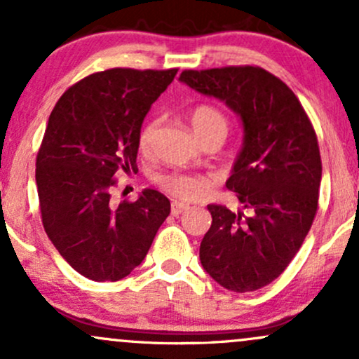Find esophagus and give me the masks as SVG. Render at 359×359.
Segmentation results:
<instances>
[{
    "mask_svg": "<svg viewBox=\"0 0 359 359\" xmlns=\"http://www.w3.org/2000/svg\"><path fill=\"white\" fill-rule=\"evenodd\" d=\"M189 205L184 204V203H174L172 204V216H179V214H182L184 211H187Z\"/></svg>",
    "mask_w": 359,
    "mask_h": 359,
    "instance_id": "obj_1",
    "label": "esophagus"
}]
</instances>
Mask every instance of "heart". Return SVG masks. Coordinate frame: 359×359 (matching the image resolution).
<instances>
[{"label":"heart","mask_w":359,"mask_h":359,"mask_svg":"<svg viewBox=\"0 0 359 359\" xmlns=\"http://www.w3.org/2000/svg\"><path fill=\"white\" fill-rule=\"evenodd\" d=\"M191 123L197 137H201V135L208 133L211 130H216V128L226 130L224 116L216 108L208 104H201L197 108H194L191 114ZM156 126H158V121L151 119L140 131L138 147L142 151H148L151 148V143H154L156 133ZM156 184L163 191L170 192L172 196L185 201L199 199L205 192V189H208V182L204 179L187 174H160L156 175Z\"/></svg>","instance_id":"heart-1"}]
</instances>
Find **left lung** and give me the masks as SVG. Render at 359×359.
<instances>
[{"label":"left lung","instance_id":"1","mask_svg":"<svg viewBox=\"0 0 359 359\" xmlns=\"http://www.w3.org/2000/svg\"><path fill=\"white\" fill-rule=\"evenodd\" d=\"M179 81L240 116L243 145L226 187L251 214L209 204L199 258L221 287L258 290L287 269L314 221L323 177L316 131L297 96L262 67L184 71Z\"/></svg>","mask_w":359,"mask_h":359}]
</instances>
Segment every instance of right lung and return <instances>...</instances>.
Instances as JSON below:
<instances>
[{
    "label": "right lung",
    "mask_w": 359,
    "mask_h": 359,
    "mask_svg": "<svg viewBox=\"0 0 359 359\" xmlns=\"http://www.w3.org/2000/svg\"><path fill=\"white\" fill-rule=\"evenodd\" d=\"M177 69H109L69 88L48 118L36 155L42 222L60 257L94 282H116L147 257L170 201L143 189L113 205L116 172L137 168L143 119Z\"/></svg>",
    "instance_id": "add662e5"
}]
</instances>
